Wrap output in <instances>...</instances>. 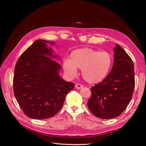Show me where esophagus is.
<instances>
[{
  "label": "esophagus",
  "mask_w": 146,
  "mask_h": 146,
  "mask_svg": "<svg viewBox=\"0 0 146 146\" xmlns=\"http://www.w3.org/2000/svg\"><path fill=\"white\" fill-rule=\"evenodd\" d=\"M75 88L76 89H81L83 88V86L82 84H76L75 85Z\"/></svg>",
  "instance_id": "esophagus-1"
}]
</instances>
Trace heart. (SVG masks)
<instances>
[{"mask_svg": "<svg viewBox=\"0 0 146 146\" xmlns=\"http://www.w3.org/2000/svg\"><path fill=\"white\" fill-rule=\"evenodd\" d=\"M112 63V56L110 53L85 48L72 51L70 59L63 61L62 68L71 78L77 74L78 69H81V75L84 80L94 84L101 82L107 77Z\"/></svg>", "mask_w": 146, "mask_h": 146, "instance_id": "1", "label": "heart"}]
</instances>
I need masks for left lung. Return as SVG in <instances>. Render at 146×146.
I'll return each mask as SVG.
<instances>
[{
    "label": "left lung",
    "instance_id": "obj_1",
    "mask_svg": "<svg viewBox=\"0 0 146 146\" xmlns=\"http://www.w3.org/2000/svg\"><path fill=\"white\" fill-rule=\"evenodd\" d=\"M135 84L134 64L127 53L117 44L111 71L104 80L91 89L89 110L103 119L118 117L131 100Z\"/></svg>",
    "mask_w": 146,
    "mask_h": 146
}]
</instances>
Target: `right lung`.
Wrapping results in <instances>:
<instances>
[{"label":"right lung","mask_w":146,"mask_h":146,"mask_svg":"<svg viewBox=\"0 0 146 146\" xmlns=\"http://www.w3.org/2000/svg\"><path fill=\"white\" fill-rule=\"evenodd\" d=\"M38 39L22 54L14 71L13 91L24 114L33 119L55 116L63 106L75 84L66 82L59 75L61 66L53 58L52 48Z\"/></svg>","instance_id":"add662e5"}]
</instances>
